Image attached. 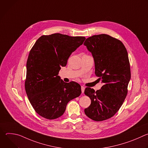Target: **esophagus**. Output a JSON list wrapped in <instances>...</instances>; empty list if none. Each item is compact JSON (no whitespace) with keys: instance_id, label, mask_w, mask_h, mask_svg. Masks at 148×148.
Masks as SVG:
<instances>
[{"instance_id":"1","label":"esophagus","mask_w":148,"mask_h":148,"mask_svg":"<svg viewBox=\"0 0 148 148\" xmlns=\"http://www.w3.org/2000/svg\"><path fill=\"white\" fill-rule=\"evenodd\" d=\"M85 87H84V86H81V92L82 93H83L84 92V90H85Z\"/></svg>"}]
</instances>
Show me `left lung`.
<instances>
[{"instance_id": "left-lung-1", "label": "left lung", "mask_w": 148, "mask_h": 148, "mask_svg": "<svg viewBox=\"0 0 148 148\" xmlns=\"http://www.w3.org/2000/svg\"><path fill=\"white\" fill-rule=\"evenodd\" d=\"M84 45L91 53L95 74L103 84L97 91L86 88L84 94L91 103L84 112L94 121L106 120L118 112L128 93L131 79L128 52L120 40L105 34L87 38Z\"/></svg>"}]
</instances>
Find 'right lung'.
<instances>
[{"label": "right lung", "instance_id": "obj_1", "mask_svg": "<svg viewBox=\"0 0 148 148\" xmlns=\"http://www.w3.org/2000/svg\"><path fill=\"white\" fill-rule=\"evenodd\" d=\"M85 40V37L54 33L41 36L32 48L26 64L25 90L33 108L41 116L48 119L60 117L68 102L81 94L79 84L64 82L58 74Z\"/></svg>", "mask_w": 148, "mask_h": 148}]
</instances>
